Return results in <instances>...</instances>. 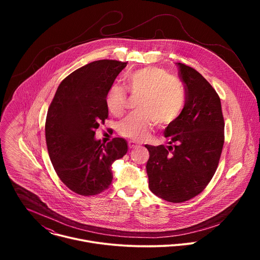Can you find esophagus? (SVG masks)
<instances>
[{"label": "esophagus", "mask_w": 260, "mask_h": 260, "mask_svg": "<svg viewBox=\"0 0 260 260\" xmlns=\"http://www.w3.org/2000/svg\"><path fill=\"white\" fill-rule=\"evenodd\" d=\"M139 145V143L138 142H136V141H134V140H131L129 142H128V146H129V148H135L136 146H138Z\"/></svg>", "instance_id": "1"}]
</instances>
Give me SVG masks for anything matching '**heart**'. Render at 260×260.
<instances>
[{"instance_id":"1","label":"heart","mask_w":260,"mask_h":260,"mask_svg":"<svg viewBox=\"0 0 260 260\" xmlns=\"http://www.w3.org/2000/svg\"><path fill=\"white\" fill-rule=\"evenodd\" d=\"M125 86L133 95H140L138 112L127 116L118 125L120 135L142 141L149 137L155 125L168 126L179 119L186 106V90L183 82L167 70L147 67L129 73L124 78ZM108 110L121 116L127 107L126 91L113 84L106 93Z\"/></svg>"}]
</instances>
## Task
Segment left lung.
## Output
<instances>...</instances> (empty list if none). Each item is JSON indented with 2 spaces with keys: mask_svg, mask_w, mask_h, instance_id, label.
I'll return each instance as SVG.
<instances>
[{
  "mask_svg": "<svg viewBox=\"0 0 260 260\" xmlns=\"http://www.w3.org/2000/svg\"><path fill=\"white\" fill-rule=\"evenodd\" d=\"M186 90V106L167 126L168 146L145 145L150 190L171 203L200 194L213 178L224 143L221 102L212 85L193 68L177 62Z\"/></svg>",
  "mask_w": 260,
  "mask_h": 260,
  "instance_id": "obj_1",
  "label": "left lung"
}]
</instances>
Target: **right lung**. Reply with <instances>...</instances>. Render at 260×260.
<instances>
[{
	"instance_id": "1",
	"label": "right lung",
	"mask_w": 260,
	"mask_h": 260,
	"mask_svg": "<svg viewBox=\"0 0 260 260\" xmlns=\"http://www.w3.org/2000/svg\"><path fill=\"white\" fill-rule=\"evenodd\" d=\"M127 62L102 59L71 73L49 106L45 137L52 166L66 186L95 196L112 182L111 166L127 152L122 138L102 144L95 129L108 118L106 93Z\"/></svg>"
}]
</instances>
